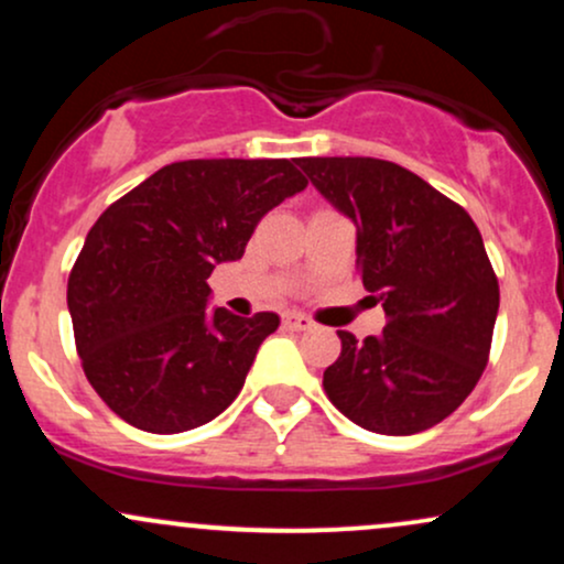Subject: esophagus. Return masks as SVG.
I'll list each match as a JSON object with an SVG mask.
<instances>
[{"label":"esophagus","mask_w":564,"mask_h":564,"mask_svg":"<svg viewBox=\"0 0 564 564\" xmlns=\"http://www.w3.org/2000/svg\"><path fill=\"white\" fill-rule=\"evenodd\" d=\"M283 326H286L289 332H310V328H313V321L302 313H286L283 315Z\"/></svg>","instance_id":"34e87169"}]
</instances>
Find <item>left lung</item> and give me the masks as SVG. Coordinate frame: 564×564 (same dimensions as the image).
<instances>
[{"label": "left lung", "mask_w": 564, "mask_h": 564, "mask_svg": "<svg viewBox=\"0 0 564 564\" xmlns=\"http://www.w3.org/2000/svg\"><path fill=\"white\" fill-rule=\"evenodd\" d=\"M296 164L358 228L355 268L387 315L379 336L339 332L323 390L379 435H416L448 419L490 358L498 278L464 206L392 161L313 156Z\"/></svg>", "instance_id": "1"}]
</instances>
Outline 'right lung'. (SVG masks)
I'll list each match as a JSON object with an SVG mask.
<instances>
[{"label": "right lung", "instance_id": "add662e5", "mask_svg": "<svg viewBox=\"0 0 564 564\" xmlns=\"http://www.w3.org/2000/svg\"><path fill=\"white\" fill-rule=\"evenodd\" d=\"M307 187L296 159H191L113 200L68 275L76 352L119 419L196 430L241 392L275 313L206 310V278L241 260L260 219Z\"/></svg>", "mask_w": 564, "mask_h": 564}]
</instances>
